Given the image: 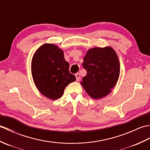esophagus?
Returning <instances> with one entry per match:
<instances>
[{
    "instance_id": "1",
    "label": "esophagus",
    "mask_w": 150,
    "mask_h": 150,
    "mask_svg": "<svg viewBox=\"0 0 150 150\" xmlns=\"http://www.w3.org/2000/svg\"><path fill=\"white\" fill-rule=\"evenodd\" d=\"M75 77H76V80H77V81H80L81 77H80V74H79V73H76V74H75Z\"/></svg>"
}]
</instances>
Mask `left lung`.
Listing matches in <instances>:
<instances>
[{
  "label": "left lung",
  "mask_w": 150,
  "mask_h": 150,
  "mask_svg": "<svg viewBox=\"0 0 150 150\" xmlns=\"http://www.w3.org/2000/svg\"><path fill=\"white\" fill-rule=\"evenodd\" d=\"M82 66L86 75L81 82L86 93L94 99L106 96L117 84L120 64L112 47H93L84 57Z\"/></svg>",
  "instance_id": "left-lung-1"
}]
</instances>
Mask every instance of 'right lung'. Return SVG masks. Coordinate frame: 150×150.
Wrapping results in <instances>:
<instances>
[{
  "label": "right lung",
  "mask_w": 150,
  "mask_h": 150,
  "mask_svg": "<svg viewBox=\"0 0 150 150\" xmlns=\"http://www.w3.org/2000/svg\"><path fill=\"white\" fill-rule=\"evenodd\" d=\"M31 74L39 91L52 100L61 97L65 88L76 80L69 73L63 51L52 44H43L35 53Z\"/></svg>",
  "instance_id": "obj_1"
}]
</instances>
